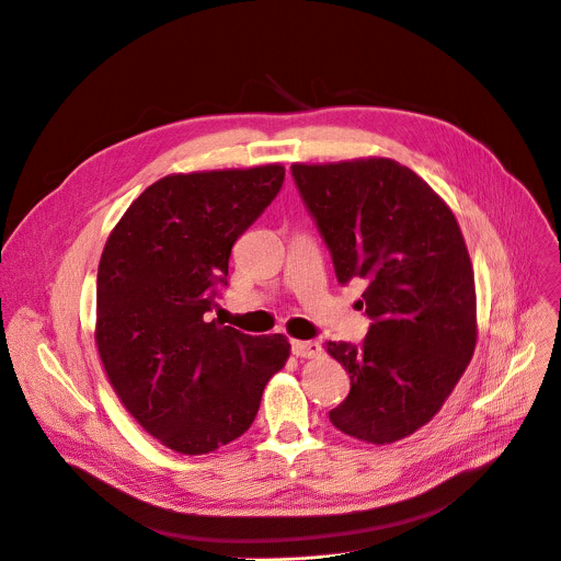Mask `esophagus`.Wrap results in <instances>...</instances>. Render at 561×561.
I'll return each mask as SVG.
<instances>
[{
	"label": "esophagus",
	"instance_id": "34e87169",
	"mask_svg": "<svg viewBox=\"0 0 561 561\" xmlns=\"http://www.w3.org/2000/svg\"><path fill=\"white\" fill-rule=\"evenodd\" d=\"M321 345L317 341H291V352L298 358H314L321 354Z\"/></svg>",
	"mask_w": 561,
	"mask_h": 561
}]
</instances>
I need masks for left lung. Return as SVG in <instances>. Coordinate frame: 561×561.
I'll return each instance as SVG.
<instances>
[{
    "label": "left lung",
    "instance_id": "1",
    "mask_svg": "<svg viewBox=\"0 0 561 561\" xmlns=\"http://www.w3.org/2000/svg\"><path fill=\"white\" fill-rule=\"evenodd\" d=\"M291 175L339 283L367 285V336L328 343L350 375L330 421L367 444L399 442L442 410L474 352V274L457 218L390 158L291 164Z\"/></svg>",
    "mask_w": 561,
    "mask_h": 561
}]
</instances>
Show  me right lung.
<instances>
[{"instance_id":"1","label":"right lung","mask_w":561,"mask_h":561,"mask_svg":"<svg viewBox=\"0 0 561 561\" xmlns=\"http://www.w3.org/2000/svg\"><path fill=\"white\" fill-rule=\"evenodd\" d=\"M280 164L167 175L131 203L98 267L95 343L134 419L167 448L211 453L249 430L285 365L280 334L207 323L233 242L278 196Z\"/></svg>"}]
</instances>
